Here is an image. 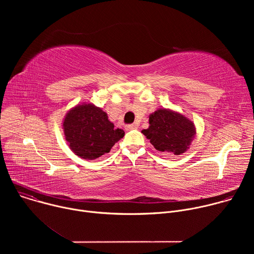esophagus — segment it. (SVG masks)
I'll list each match as a JSON object with an SVG mask.
<instances>
[{"instance_id": "obj_1", "label": "esophagus", "mask_w": 254, "mask_h": 254, "mask_svg": "<svg viewBox=\"0 0 254 254\" xmlns=\"http://www.w3.org/2000/svg\"><path fill=\"white\" fill-rule=\"evenodd\" d=\"M134 128H137V125L136 124H130V125L126 126V129L127 130H130V129H134Z\"/></svg>"}]
</instances>
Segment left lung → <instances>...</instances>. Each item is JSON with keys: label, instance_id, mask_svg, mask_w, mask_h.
Wrapping results in <instances>:
<instances>
[{"label": "left lung", "instance_id": "left-lung-1", "mask_svg": "<svg viewBox=\"0 0 254 254\" xmlns=\"http://www.w3.org/2000/svg\"><path fill=\"white\" fill-rule=\"evenodd\" d=\"M149 122V128L141 132L160 152L183 154L188 150L196 133L195 126L191 121L165 108L151 115Z\"/></svg>", "mask_w": 254, "mask_h": 254}]
</instances>
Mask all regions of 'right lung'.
<instances>
[{
  "instance_id": "add662e5",
  "label": "right lung",
  "mask_w": 254,
  "mask_h": 254,
  "mask_svg": "<svg viewBox=\"0 0 254 254\" xmlns=\"http://www.w3.org/2000/svg\"><path fill=\"white\" fill-rule=\"evenodd\" d=\"M64 133L70 149L85 160H94L110 153L125 131L115 128L101 108L92 104L77 105L66 115Z\"/></svg>"
}]
</instances>
